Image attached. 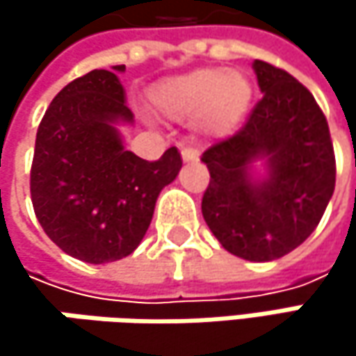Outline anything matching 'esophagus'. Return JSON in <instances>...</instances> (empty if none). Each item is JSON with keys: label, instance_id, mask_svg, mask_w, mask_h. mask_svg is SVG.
Here are the masks:
<instances>
[{"label": "esophagus", "instance_id": "esophagus-1", "mask_svg": "<svg viewBox=\"0 0 356 356\" xmlns=\"http://www.w3.org/2000/svg\"><path fill=\"white\" fill-rule=\"evenodd\" d=\"M181 159H183L185 163H193V161H197V159H200V150H197V148L187 146V148H183V150H181Z\"/></svg>", "mask_w": 356, "mask_h": 356}]
</instances>
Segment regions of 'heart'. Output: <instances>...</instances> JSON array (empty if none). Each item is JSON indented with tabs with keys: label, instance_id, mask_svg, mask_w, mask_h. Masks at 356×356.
Instances as JSON below:
<instances>
[{
	"label": "heart",
	"instance_id": "obj_1",
	"mask_svg": "<svg viewBox=\"0 0 356 356\" xmlns=\"http://www.w3.org/2000/svg\"><path fill=\"white\" fill-rule=\"evenodd\" d=\"M152 103L171 119L200 117L208 131L225 136L248 113L251 86L241 72L204 67L161 82Z\"/></svg>",
	"mask_w": 356,
	"mask_h": 356
}]
</instances>
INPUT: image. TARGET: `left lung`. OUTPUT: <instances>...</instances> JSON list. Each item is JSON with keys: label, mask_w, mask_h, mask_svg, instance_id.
<instances>
[{"label": "left lung", "mask_w": 356, "mask_h": 356, "mask_svg": "<svg viewBox=\"0 0 356 356\" xmlns=\"http://www.w3.org/2000/svg\"><path fill=\"white\" fill-rule=\"evenodd\" d=\"M264 97L245 125L202 154L210 183L202 214L220 245L249 261H272L299 248L320 225L334 193L330 127L314 95L289 72L253 61ZM266 160L268 175L250 177Z\"/></svg>", "instance_id": "8db88e82"}]
</instances>
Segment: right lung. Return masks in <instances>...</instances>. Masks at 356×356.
Returning a JSON list of instances; mask_svg holds the SVG:
<instances>
[{
    "mask_svg": "<svg viewBox=\"0 0 356 356\" xmlns=\"http://www.w3.org/2000/svg\"><path fill=\"white\" fill-rule=\"evenodd\" d=\"M125 65L92 70L51 101L38 125L31 197L47 237L67 255L107 264L144 239L156 197L175 181L181 154L159 161L123 148L117 123H134L119 76Z\"/></svg>",
    "mask_w": 356,
    "mask_h": 356,
    "instance_id": "1",
    "label": "right lung"
}]
</instances>
